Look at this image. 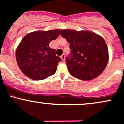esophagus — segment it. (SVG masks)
<instances>
[{
	"mask_svg": "<svg viewBox=\"0 0 124 124\" xmlns=\"http://www.w3.org/2000/svg\"><path fill=\"white\" fill-rule=\"evenodd\" d=\"M61 58L62 59V61H65V55L64 54H62V55L61 56Z\"/></svg>",
	"mask_w": 124,
	"mask_h": 124,
	"instance_id": "obj_1",
	"label": "esophagus"
}]
</instances>
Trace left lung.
Masks as SVG:
<instances>
[{
	"label": "left lung",
	"instance_id": "1",
	"mask_svg": "<svg viewBox=\"0 0 124 124\" xmlns=\"http://www.w3.org/2000/svg\"><path fill=\"white\" fill-rule=\"evenodd\" d=\"M61 35L70 43L71 57L66 58L69 73L81 80L98 77L109 59L107 43L100 35L88 31L61 30Z\"/></svg>",
	"mask_w": 124,
	"mask_h": 124
}]
</instances>
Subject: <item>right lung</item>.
I'll list each match as a JSON object with an SVG mask.
<instances>
[{
	"label": "right lung",
	"mask_w": 124,
	"mask_h": 124,
	"mask_svg": "<svg viewBox=\"0 0 124 124\" xmlns=\"http://www.w3.org/2000/svg\"><path fill=\"white\" fill-rule=\"evenodd\" d=\"M59 29L35 31L23 38L16 51L18 66L26 77L33 80L45 79L55 73L62 59L55 50L49 46L50 42L59 36Z\"/></svg>",
	"instance_id": "obj_1"
}]
</instances>
